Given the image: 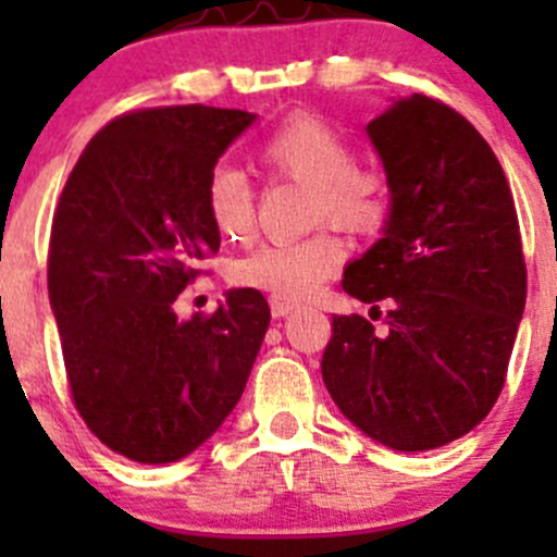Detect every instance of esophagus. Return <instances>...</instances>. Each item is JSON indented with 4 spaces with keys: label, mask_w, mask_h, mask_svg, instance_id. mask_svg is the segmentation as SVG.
<instances>
[{
    "label": "esophagus",
    "mask_w": 557,
    "mask_h": 557,
    "mask_svg": "<svg viewBox=\"0 0 557 557\" xmlns=\"http://www.w3.org/2000/svg\"><path fill=\"white\" fill-rule=\"evenodd\" d=\"M269 307H272V314H274V318H285V314H290V312L296 310L294 301H288V299H277V296H272V299H269Z\"/></svg>",
    "instance_id": "obj_1"
}]
</instances>
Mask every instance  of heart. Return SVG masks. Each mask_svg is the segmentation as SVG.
<instances>
[{
  "instance_id": "heart-1",
  "label": "heart",
  "mask_w": 557,
  "mask_h": 557,
  "mask_svg": "<svg viewBox=\"0 0 557 557\" xmlns=\"http://www.w3.org/2000/svg\"><path fill=\"white\" fill-rule=\"evenodd\" d=\"M272 174L312 185L314 221H334L374 234L391 218V188L383 172L361 170L352 139L325 117L296 112L258 148ZM205 205L212 226L228 243H245L256 226V194L239 170L218 164L207 174ZM342 245L329 232L290 243H267L232 263V283L277 299H305L339 269Z\"/></svg>"
}]
</instances>
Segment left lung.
Instances as JSON below:
<instances>
[{
	"label": "left lung",
	"instance_id": "left-lung-1",
	"mask_svg": "<svg viewBox=\"0 0 557 557\" xmlns=\"http://www.w3.org/2000/svg\"><path fill=\"white\" fill-rule=\"evenodd\" d=\"M391 218L342 288L387 305V334L334 314L320 372L350 423L401 453L469 434L493 409L525 307L528 272L507 174L460 112L412 94L367 126Z\"/></svg>",
	"mask_w": 557,
	"mask_h": 557
}]
</instances>
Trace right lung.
Listing matches in <instances>:
<instances>
[{"label":"right lung","instance_id":"obj_1","mask_svg":"<svg viewBox=\"0 0 557 557\" xmlns=\"http://www.w3.org/2000/svg\"><path fill=\"white\" fill-rule=\"evenodd\" d=\"M252 121L205 104L123 112L86 145L53 212L48 294L72 401L137 463H172L215 434L269 329L250 288L212 314L172 310L221 247L207 174Z\"/></svg>","mask_w":557,"mask_h":557}]
</instances>
